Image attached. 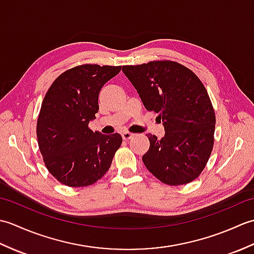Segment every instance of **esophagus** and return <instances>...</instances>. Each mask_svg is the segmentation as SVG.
Returning <instances> with one entry per match:
<instances>
[{
	"label": "esophagus",
	"mask_w": 254,
	"mask_h": 254,
	"mask_svg": "<svg viewBox=\"0 0 254 254\" xmlns=\"http://www.w3.org/2000/svg\"><path fill=\"white\" fill-rule=\"evenodd\" d=\"M121 135H122L123 139H126V141H127V139H131L134 136V134L131 133V132H123Z\"/></svg>",
	"instance_id": "obj_1"
}]
</instances>
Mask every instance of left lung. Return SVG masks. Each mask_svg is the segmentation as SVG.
Returning a JSON list of instances; mask_svg holds the SVG:
<instances>
[{
  "mask_svg": "<svg viewBox=\"0 0 254 254\" xmlns=\"http://www.w3.org/2000/svg\"><path fill=\"white\" fill-rule=\"evenodd\" d=\"M147 111L158 113L165 136L147 134L149 149L143 163L168 186L190 183L204 170L214 146L216 117L207 90L195 73L182 64L150 61L124 65Z\"/></svg>",
  "mask_w": 254,
  "mask_h": 254,
  "instance_id": "left-lung-1",
  "label": "left lung"
}]
</instances>
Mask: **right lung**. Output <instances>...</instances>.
<instances>
[{"label":"right lung","mask_w":254,"mask_h":254,"mask_svg":"<svg viewBox=\"0 0 254 254\" xmlns=\"http://www.w3.org/2000/svg\"><path fill=\"white\" fill-rule=\"evenodd\" d=\"M121 66L83 64L58 76L41 104L37 120L38 146L50 174L62 185L87 187L109 170L122 137L89 128L99 110L102 86Z\"/></svg>","instance_id":"right-lung-1"}]
</instances>
